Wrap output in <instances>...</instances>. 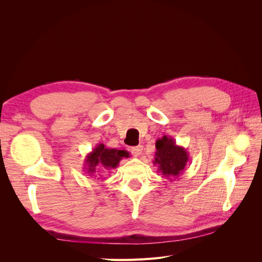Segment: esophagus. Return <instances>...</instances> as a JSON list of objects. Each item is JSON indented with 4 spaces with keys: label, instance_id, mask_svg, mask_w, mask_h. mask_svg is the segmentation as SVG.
Wrapping results in <instances>:
<instances>
[{
    "label": "esophagus",
    "instance_id": "obj_1",
    "mask_svg": "<svg viewBox=\"0 0 262 262\" xmlns=\"http://www.w3.org/2000/svg\"><path fill=\"white\" fill-rule=\"evenodd\" d=\"M142 150H143V146H142V145L130 147V152H131L134 156H140V155L142 154Z\"/></svg>",
    "mask_w": 262,
    "mask_h": 262
}]
</instances>
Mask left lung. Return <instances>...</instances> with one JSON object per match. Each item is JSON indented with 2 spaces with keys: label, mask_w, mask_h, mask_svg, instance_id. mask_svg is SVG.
Here are the masks:
<instances>
[{
  "label": "left lung",
  "mask_w": 262,
  "mask_h": 262,
  "mask_svg": "<svg viewBox=\"0 0 262 262\" xmlns=\"http://www.w3.org/2000/svg\"><path fill=\"white\" fill-rule=\"evenodd\" d=\"M155 147L156 152L153 163L156 165L158 172H162L163 177L170 181H172V178L179 177L189 161L187 149L177 145L173 138L167 136L158 139Z\"/></svg>",
  "instance_id": "obj_1"
}]
</instances>
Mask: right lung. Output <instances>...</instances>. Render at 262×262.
<instances>
[{
    "mask_svg": "<svg viewBox=\"0 0 262 262\" xmlns=\"http://www.w3.org/2000/svg\"><path fill=\"white\" fill-rule=\"evenodd\" d=\"M130 153L124 149L108 148L102 143L97 144L91 153L85 157L84 169L86 173L95 176L97 167H104L106 170L115 169L122 158H128Z\"/></svg>",
    "mask_w": 262,
    "mask_h": 262,
    "instance_id": "add662e5",
    "label": "right lung"
}]
</instances>
